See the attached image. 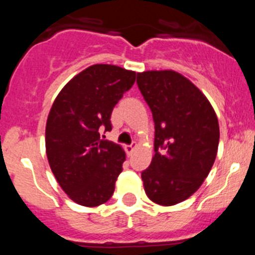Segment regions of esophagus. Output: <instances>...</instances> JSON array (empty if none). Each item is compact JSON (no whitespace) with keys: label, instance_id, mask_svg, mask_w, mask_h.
<instances>
[{"label":"esophagus","instance_id":"esophagus-1","mask_svg":"<svg viewBox=\"0 0 255 255\" xmlns=\"http://www.w3.org/2000/svg\"><path fill=\"white\" fill-rule=\"evenodd\" d=\"M135 148H136V144H131V145H126L125 150H126V153H128V154L130 155L132 152H134Z\"/></svg>","mask_w":255,"mask_h":255}]
</instances>
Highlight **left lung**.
<instances>
[{
    "label": "left lung",
    "mask_w": 255,
    "mask_h": 255,
    "mask_svg": "<svg viewBox=\"0 0 255 255\" xmlns=\"http://www.w3.org/2000/svg\"><path fill=\"white\" fill-rule=\"evenodd\" d=\"M154 121V155L141 172L144 190L159 206L184 202L203 184L217 155L216 112L193 83L172 70L138 73Z\"/></svg>",
    "instance_id": "1"
}]
</instances>
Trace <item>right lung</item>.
Here are the masks:
<instances>
[{"mask_svg": "<svg viewBox=\"0 0 255 255\" xmlns=\"http://www.w3.org/2000/svg\"><path fill=\"white\" fill-rule=\"evenodd\" d=\"M135 76V71L115 65H93L74 76L52 105L46 125L49 167L62 190L80 206H100L114 194L125 152L101 139V132L112 129V110Z\"/></svg>", "mask_w": 255, "mask_h": 255, "instance_id": "add662e5", "label": "right lung"}]
</instances>
